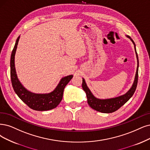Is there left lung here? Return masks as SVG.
I'll return each mask as SVG.
<instances>
[{
  "mask_svg": "<svg viewBox=\"0 0 150 150\" xmlns=\"http://www.w3.org/2000/svg\"><path fill=\"white\" fill-rule=\"evenodd\" d=\"M127 36L130 39V40L134 44L138 65H137L135 78L134 83H133V85L131 87L130 89L127 91L125 95L120 96L117 98H111V99H98L93 96V95L90 91L89 88H88L85 80L83 79L82 88L86 94L88 103L92 109L97 110L98 112H101L103 113H111L116 111V110H118L120 107L122 106L125 103H126L129 100L130 98L133 96V95H134L136 90L137 83H138V57L137 52L136 51L135 42L132 40V38L130 36Z\"/></svg>",
  "mask_w": 150,
  "mask_h": 150,
  "instance_id": "1",
  "label": "left lung"
}]
</instances>
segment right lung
I'll list each match as a JSON object with an SVG mask.
<instances>
[{
  "label": "right lung",
  "mask_w": 150,
  "mask_h": 150,
  "mask_svg": "<svg viewBox=\"0 0 150 150\" xmlns=\"http://www.w3.org/2000/svg\"><path fill=\"white\" fill-rule=\"evenodd\" d=\"M19 39L20 36L16 41L10 58V77L15 93L22 101L33 110L44 111L56 108L62 99L64 88L73 78V75H71L62 78L55 89L50 93L35 94L28 91L18 80L15 67V55Z\"/></svg>",
  "instance_id": "obj_1"
}]
</instances>
